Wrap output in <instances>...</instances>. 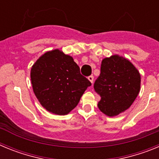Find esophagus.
I'll return each instance as SVG.
<instances>
[{
    "label": "esophagus",
    "mask_w": 159,
    "mask_h": 159,
    "mask_svg": "<svg viewBox=\"0 0 159 159\" xmlns=\"http://www.w3.org/2000/svg\"><path fill=\"white\" fill-rule=\"evenodd\" d=\"M88 80H89V81L92 84H93V81H94V76L93 75H90V76H88Z\"/></svg>",
    "instance_id": "esophagus-1"
}]
</instances>
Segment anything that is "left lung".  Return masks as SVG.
<instances>
[{"instance_id": "1", "label": "left lung", "mask_w": 159, "mask_h": 159, "mask_svg": "<svg viewBox=\"0 0 159 159\" xmlns=\"http://www.w3.org/2000/svg\"><path fill=\"white\" fill-rule=\"evenodd\" d=\"M141 76L127 59L114 55L102 60L100 74L94 89L101 99L99 110L113 117L127 110L139 93Z\"/></svg>"}]
</instances>
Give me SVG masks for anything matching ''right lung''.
<instances>
[{
    "label": "right lung",
    "mask_w": 159,
    "mask_h": 159,
    "mask_svg": "<svg viewBox=\"0 0 159 159\" xmlns=\"http://www.w3.org/2000/svg\"><path fill=\"white\" fill-rule=\"evenodd\" d=\"M35 95L49 112L64 116L73 110L92 83L80 74L73 58L59 49L47 52L31 69Z\"/></svg>",
    "instance_id": "1"
}]
</instances>
